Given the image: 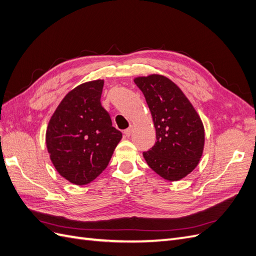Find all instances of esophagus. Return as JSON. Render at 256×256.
<instances>
[{
	"label": "esophagus",
	"instance_id": "esophagus-1",
	"mask_svg": "<svg viewBox=\"0 0 256 256\" xmlns=\"http://www.w3.org/2000/svg\"><path fill=\"white\" fill-rule=\"evenodd\" d=\"M132 131H134V126L131 125L128 129H126L125 131H124V134H125L126 136H130L131 134H132Z\"/></svg>",
	"mask_w": 256,
	"mask_h": 256
}]
</instances>
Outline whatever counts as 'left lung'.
<instances>
[{
    "label": "left lung",
    "mask_w": 256,
    "mask_h": 256,
    "mask_svg": "<svg viewBox=\"0 0 256 256\" xmlns=\"http://www.w3.org/2000/svg\"><path fill=\"white\" fill-rule=\"evenodd\" d=\"M134 81L143 92L156 129L157 141L143 157L162 178L180 180L198 166L203 154V122L182 90L166 76L152 74Z\"/></svg>",
    "instance_id": "left-lung-1"
}]
</instances>
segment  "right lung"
Here are the masks:
<instances>
[{
  "instance_id": "obj_1",
  "label": "right lung",
  "mask_w": 256,
  "mask_h": 256,
  "mask_svg": "<svg viewBox=\"0 0 256 256\" xmlns=\"http://www.w3.org/2000/svg\"><path fill=\"white\" fill-rule=\"evenodd\" d=\"M104 80L82 83L62 99L46 131V144L58 173L74 184H88L109 164L122 132L112 127L100 102Z\"/></svg>"
}]
</instances>
